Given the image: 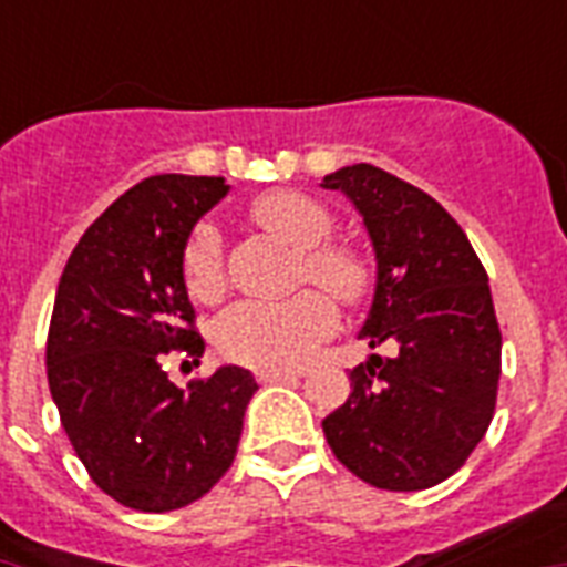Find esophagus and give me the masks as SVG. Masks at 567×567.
Returning <instances> with one entry per match:
<instances>
[{
  "instance_id": "obj_1",
  "label": "esophagus",
  "mask_w": 567,
  "mask_h": 567,
  "mask_svg": "<svg viewBox=\"0 0 567 567\" xmlns=\"http://www.w3.org/2000/svg\"><path fill=\"white\" fill-rule=\"evenodd\" d=\"M256 379H258V382H261V385H276V382H297V379H300V373H293V371H270V368H258Z\"/></svg>"
}]
</instances>
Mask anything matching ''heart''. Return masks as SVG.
<instances>
[{"instance_id":"1","label":"heart","mask_w":567,"mask_h":567,"mask_svg":"<svg viewBox=\"0 0 567 567\" xmlns=\"http://www.w3.org/2000/svg\"><path fill=\"white\" fill-rule=\"evenodd\" d=\"M249 217L265 231L300 249V274L353 306L371 288V267L355 249L323 244L332 235V214L306 194L276 190L249 205ZM182 274L190 297L217 300L226 285L223 244L214 226H196L182 252ZM338 323L336 306L327 293L300 291L288 300H240L217 320L214 338L231 362L291 371L309 362Z\"/></svg>"}]
</instances>
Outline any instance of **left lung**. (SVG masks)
Wrapping results in <instances>:
<instances>
[{
	"label": "left lung",
	"mask_w": 567,
	"mask_h": 567,
	"mask_svg": "<svg viewBox=\"0 0 567 567\" xmlns=\"http://www.w3.org/2000/svg\"><path fill=\"white\" fill-rule=\"evenodd\" d=\"M362 214L377 288L359 338L388 344L350 373V396L323 417L344 467L388 492L444 483L492 423L501 382V327L483 261L430 194L353 164L323 176Z\"/></svg>",
	"instance_id": "left-lung-1"
}]
</instances>
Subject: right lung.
<instances>
[{"label": "right lung", "instance_id": "add662e5", "mask_svg": "<svg viewBox=\"0 0 567 567\" xmlns=\"http://www.w3.org/2000/svg\"><path fill=\"white\" fill-rule=\"evenodd\" d=\"M226 194L223 176L137 182L91 223L58 282L49 391L93 483L128 509L173 512L212 492L258 391L238 364L188 388L164 371L173 350L194 362L205 350L182 252L196 220Z\"/></svg>", "mask_w": 567, "mask_h": 567}]
</instances>
